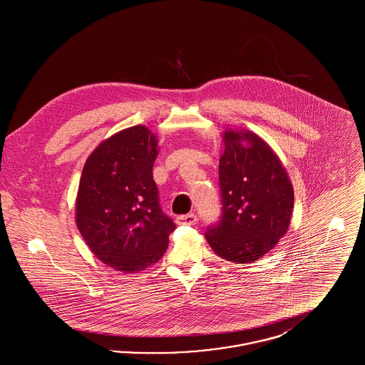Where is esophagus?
<instances>
[{
	"label": "esophagus",
	"instance_id": "1",
	"mask_svg": "<svg viewBox=\"0 0 365 365\" xmlns=\"http://www.w3.org/2000/svg\"><path fill=\"white\" fill-rule=\"evenodd\" d=\"M197 220H198L197 215H194V213H187V215H182V216L176 217V222L180 226H194L197 223Z\"/></svg>",
	"mask_w": 365,
	"mask_h": 365
}]
</instances>
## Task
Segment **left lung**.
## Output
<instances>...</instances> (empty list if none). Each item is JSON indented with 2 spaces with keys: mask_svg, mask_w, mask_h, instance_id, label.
Returning <instances> with one entry per match:
<instances>
[{
  "mask_svg": "<svg viewBox=\"0 0 365 365\" xmlns=\"http://www.w3.org/2000/svg\"><path fill=\"white\" fill-rule=\"evenodd\" d=\"M219 161L222 217L205 238L225 260L246 264L268 253L289 230L294 190L278 156L250 131L226 130Z\"/></svg>",
  "mask_w": 365,
  "mask_h": 365,
  "instance_id": "obj_1",
  "label": "left lung"
}]
</instances>
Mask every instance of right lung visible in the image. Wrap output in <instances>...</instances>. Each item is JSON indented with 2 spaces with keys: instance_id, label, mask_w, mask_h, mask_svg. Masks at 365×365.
I'll list each match as a JSON object with an SVG mask.
<instances>
[{
  "instance_id": "right-lung-1",
  "label": "right lung",
  "mask_w": 365,
  "mask_h": 365,
  "mask_svg": "<svg viewBox=\"0 0 365 365\" xmlns=\"http://www.w3.org/2000/svg\"><path fill=\"white\" fill-rule=\"evenodd\" d=\"M157 138L134 125L101 142L85 163L75 204L76 226L98 260L133 274L155 264L175 223L158 204Z\"/></svg>"
}]
</instances>
